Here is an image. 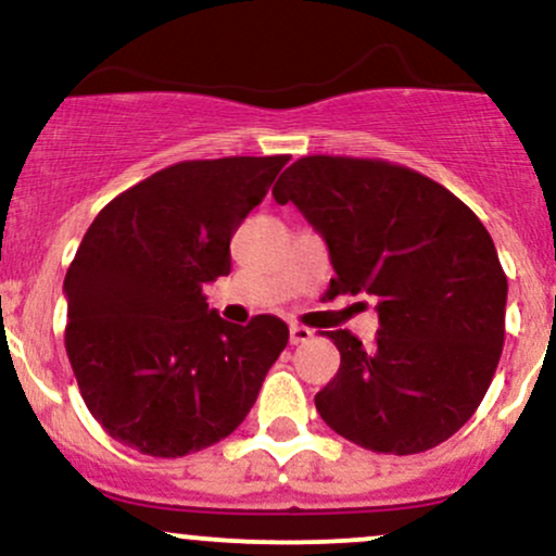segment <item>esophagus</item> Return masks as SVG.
Returning a JSON list of instances; mask_svg holds the SVG:
<instances>
[{
  "label": "esophagus",
  "mask_w": 556,
  "mask_h": 556,
  "mask_svg": "<svg viewBox=\"0 0 556 556\" xmlns=\"http://www.w3.org/2000/svg\"><path fill=\"white\" fill-rule=\"evenodd\" d=\"M311 329L308 327H301V325H292L290 327V343L292 345H301V343H308L311 340Z\"/></svg>",
  "instance_id": "34e87169"
}]
</instances>
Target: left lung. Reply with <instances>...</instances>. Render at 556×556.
<instances>
[{
    "mask_svg": "<svg viewBox=\"0 0 556 556\" xmlns=\"http://www.w3.org/2000/svg\"><path fill=\"white\" fill-rule=\"evenodd\" d=\"M325 237L327 295L377 301L375 343L325 332L340 369L314 404L377 454L448 441L483 401L504 345L506 274L491 235L446 187L377 157L306 155L271 189Z\"/></svg>",
    "mask_w": 556,
    "mask_h": 556,
    "instance_id": "8db88e82",
    "label": "left lung"
}]
</instances>
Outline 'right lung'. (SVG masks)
<instances>
[{
  "label": "right lung",
  "mask_w": 556,
  "mask_h": 556,
  "mask_svg": "<svg viewBox=\"0 0 556 556\" xmlns=\"http://www.w3.org/2000/svg\"><path fill=\"white\" fill-rule=\"evenodd\" d=\"M288 155L181 161L97 213L65 274L73 375L91 417L139 454L176 459L231 435L290 329L229 325L203 285L231 271L229 242Z\"/></svg>",
  "instance_id": "1"
}]
</instances>
